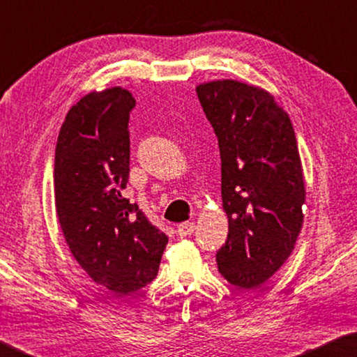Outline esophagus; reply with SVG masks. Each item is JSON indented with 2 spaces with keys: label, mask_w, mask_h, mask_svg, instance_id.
<instances>
[{
  "label": "esophagus",
  "mask_w": 357,
  "mask_h": 357,
  "mask_svg": "<svg viewBox=\"0 0 357 357\" xmlns=\"http://www.w3.org/2000/svg\"><path fill=\"white\" fill-rule=\"evenodd\" d=\"M195 222H183V225L178 226V234L179 236H190L195 232Z\"/></svg>",
  "instance_id": "1"
}]
</instances>
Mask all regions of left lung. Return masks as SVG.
Instances as JSON below:
<instances>
[{"mask_svg":"<svg viewBox=\"0 0 357 357\" xmlns=\"http://www.w3.org/2000/svg\"><path fill=\"white\" fill-rule=\"evenodd\" d=\"M218 137L222 207L229 235L218 252L220 274L254 289L294 249L303 222L305 183L289 116L266 91L235 80L197 88Z\"/></svg>","mask_w":357,"mask_h":357,"instance_id":"obj_1","label":"left lung"}]
</instances>
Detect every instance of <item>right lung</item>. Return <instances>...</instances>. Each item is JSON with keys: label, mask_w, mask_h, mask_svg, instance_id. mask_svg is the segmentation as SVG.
I'll list each match as a JSON object with an SVG mask.
<instances>
[{"label": "right lung", "mask_w": 357, "mask_h": 357, "mask_svg": "<svg viewBox=\"0 0 357 357\" xmlns=\"http://www.w3.org/2000/svg\"><path fill=\"white\" fill-rule=\"evenodd\" d=\"M135 107L127 89L91 93L69 109L55 146L54 193L63 235L82 269L116 297L153 282L169 243L123 197Z\"/></svg>", "instance_id": "add662e5"}]
</instances>
